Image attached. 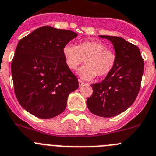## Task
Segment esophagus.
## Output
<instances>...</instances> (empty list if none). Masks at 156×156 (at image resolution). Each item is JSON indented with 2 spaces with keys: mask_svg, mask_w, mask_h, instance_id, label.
Wrapping results in <instances>:
<instances>
[{
  "mask_svg": "<svg viewBox=\"0 0 156 156\" xmlns=\"http://www.w3.org/2000/svg\"><path fill=\"white\" fill-rule=\"evenodd\" d=\"M84 83H85V82H84V81H83L82 80L78 79V85H79V86H80V87H81V85H84Z\"/></svg>",
  "mask_w": 156,
  "mask_h": 156,
  "instance_id": "obj_1",
  "label": "esophagus"
}]
</instances>
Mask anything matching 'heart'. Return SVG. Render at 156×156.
Instances as JSON below:
<instances>
[{
    "instance_id": "heart-1",
    "label": "heart",
    "mask_w": 156,
    "mask_h": 156,
    "mask_svg": "<svg viewBox=\"0 0 156 156\" xmlns=\"http://www.w3.org/2000/svg\"><path fill=\"white\" fill-rule=\"evenodd\" d=\"M63 55L68 68L75 70L85 59L86 65L79 68L78 73L84 79L89 80L96 75L101 78L110 74L116 64V55L98 41H83L78 46L68 44Z\"/></svg>"
}]
</instances>
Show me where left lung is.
Returning a JSON list of instances; mask_svg holds the SVG:
<instances>
[{
  "label": "left lung",
  "mask_w": 156,
  "mask_h": 156,
  "mask_svg": "<svg viewBox=\"0 0 156 156\" xmlns=\"http://www.w3.org/2000/svg\"><path fill=\"white\" fill-rule=\"evenodd\" d=\"M112 43L115 50V66L101 82L91 85L93 94L87 99V106L94 115L110 118L129 108L140 90L144 60L140 50L124 38L100 35Z\"/></svg>",
  "instance_id": "left-lung-1"
}]
</instances>
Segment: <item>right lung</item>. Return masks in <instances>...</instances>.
Here are the masks:
<instances>
[{
  "instance_id": "add662e5",
  "label": "right lung",
  "mask_w": 156,
  "mask_h": 156,
  "mask_svg": "<svg viewBox=\"0 0 156 156\" xmlns=\"http://www.w3.org/2000/svg\"><path fill=\"white\" fill-rule=\"evenodd\" d=\"M75 32L44 26L19 41L11 63L16 98L26 111L51 119L65 111L78 80L65 63L63 48Z\"/></svg>"
}]
</instances>
